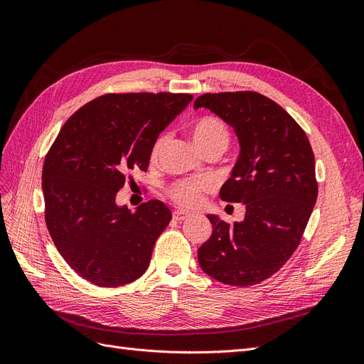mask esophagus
<instances>
[{"mask_svg":"<svg viewBox=\"0 0 364 364\" xmlns=\"http://www.w3.org/2000/svg\"><path fill=\"white\" fill-rule=\"evenodd\" d=\"M173 218L176 220V222H183V220L188 218V214H185L182 211H174L173 213Z\"/></svg>","mask_w":364,"mask_h":364,"instance_id":"34e87169","label":"esophagus"}]
</instances>
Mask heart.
<instances>
[{
	"mask_svg": "<svg viewBox=\"0 0 364 364\" xmlns=\"http://www.w3.org/2000/svg\"><path fill=\"white\" fill-rule=\"evenodd\" d=\"M191 138L194 146L200 151L209 150V149H222L226 150L229 146V130L225 126V123L217 117H202L196 121L191 126ZM167 142V135H162L156 139L155 144L151 147L150 158L155 161L162 147ZM209 190L208 181H178L174 182L168 194L171 199L181 205L182 208H194L202 202L203 193Z\"/></svg>",
	"mask_w": 364,
	"mask_h": 364,
	"instance_id": "1",
	"label": "heart"
}]
</instances>
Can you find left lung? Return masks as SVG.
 Returning a JSON list of instances; mask_svg holds the SVG:
<instances>
[{"label":"left lung","mask_w":364,"mask_h":364,"mask_svg":"<svg viewBox=\"0 0 364 364\" xmlns=\"http://www.w3.org/2000/svg\"><path fill=\"white\" fill-rule=\"evenodd\" d=\"M199 107L234 127L240 156L220 199L245 203L246 214L232 225L209 214L213 234L197 258L208 277L249 287L277 273L301 243L317 199L314 153L290 114L258 92L203 94Z\"/></svg>","instance_id":"8db88e82"}]
</instances>
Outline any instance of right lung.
Masks as SVG:
<instances>
[{
  "instance_id": "add662e5",
  "label": "right lung",
  "mask_w": 364,
  "mask_h": 364,
  "mask_svg": "<svg viewBox=\"0 0 364 364\" xmlns=\"http://www.w3.org/2000/svg\"><path fill=\"white\" fill-rule=\"evenodd\" d=\"M191 100V94H106L60 129L42 168L46 222L83 279L121 287L146 273L171 211L150 200L130 213L115 197L130 171L147 170L159 134Z\"/></svg>"
}]
</instances>
